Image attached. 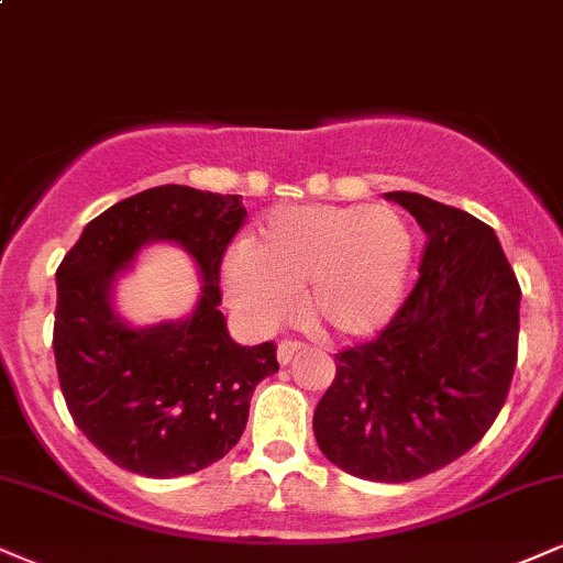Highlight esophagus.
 <instances>
[{
  "instance_id": "esophagus-1",
  "label": "esophagus",
  "mask_w": 563,
  "mask_h": 563,
  "mask_svg": "<svg viewBox=\"0 0 563 563\" xmlns=\"http://www.w3.org/2000/svg\"><path fill=\"white\" fill-rule=\"evenodd\" d=\"M301 349H303V343H299V341H280V346H277V362L288 364Z\"/></svg>"
}]
</instances>
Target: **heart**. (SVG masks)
<instances>
[{
  "label": "heart",
  "instance_id": "heart-1",
  "mask_svg": "<svg viewBox=\"0 0 563 563\" xmlns=\"http://www.w3.org/2000/svg\"><path fill=\"white\" fill-rule=\"evenodd\" d=\"M415 239L390 207H280L256 233L254 249L225 260V288L256 328L303 314L322 333L367 338L393 320L411 269Z\"/></svg>",
  "mask_w": 563,
  "mask_h": 563
}]
</instances>
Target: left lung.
<instances>
[{
    "label": "left lung",
    "instance_id": "1",
    "mask_svg": "<svg viewBox=\"0 0 563 563\" xmlns=\"http://www.w3.org/2000/svg\"><path fill=\"white\" fill-rule=\"evenodd\" d=\"M388 199L428 235L419 280L375 341L335 354L314 438L349 475L409 483L464 456L504 409L521 288L483 220L422 194Z\"/></svg>",
    "mask_w": 563,
    "mask_h": 563
}]
</instances>
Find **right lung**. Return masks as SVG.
Here are the masks:
<instances>
[{
  "label": "right lung",
  "instance_id": "obj_1",
  "mask_svg": "<svg viewBox=\"0 0 563 563\" xmlns=\"http://www.w3.org/2000/svg\"><path fill=\"white\" fill-rule=\"evenodd\" d=\"M241 196L157 186L118 201L57 267L54 362L67 411L110 462L144 477H180L239 443L249 401L280 369L273 341L239 346L220 311V267L246 222ZM148 240H175L200 264V307L186 323L131 331L109 286Z\"/></svg>",
  "mask_w": 563,
  "mask_h": 563
}]
</instances>
